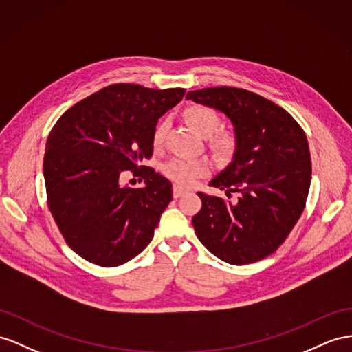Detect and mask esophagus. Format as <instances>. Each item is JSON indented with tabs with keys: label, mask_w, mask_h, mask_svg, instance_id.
Here are the masks:
<instances>
[{
	"label": "esophagus",
	"mask_w": 352,
	"mask_h": 352,
	"mask_svg": "<svg viewBox=\"0 0 352 352\" xmlns=\"http://www.w3.org/2000/svg\"><path fill=\"white\" fill-rule=\"evenodd\" d=\"M187 193V190L184 187H182V186H174V197L175 199H178V197H182V196H184Z\"/></svg>",
	"instance_id": "esophagus-1"
}]
</instances>
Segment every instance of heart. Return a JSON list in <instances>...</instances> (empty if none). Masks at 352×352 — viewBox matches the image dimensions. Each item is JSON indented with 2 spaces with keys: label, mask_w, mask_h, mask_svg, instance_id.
<instances>
[{
  "label": "heart",
  "mask_w": 352,
  "mask_h": 352,
  "mask_svg": "<svg viewBox=\"0 0 352 352\" xmlns=\"http://www.w3.org/2000/svg\"><path fill=\"white\" fill-rule=\"evenodd\" d=\"M184 119L188 126L202 137H210L220 126V116L214 108L202 104H195L187 107L184 110ZM168 120H162L156 124L153 131V147L162 148L165 142V137L168 132ZM211 147L219 156H230L232 151L235 150V137L229 132L217 133L211 140ZM210 173V164L204 159H184L178 157L170 160L165 166V174L168 178L173 179L179 186L190 187L196 183L197 178H201Z\"/></svg>",
  "instance_id": "obj_1"
}]
</instances>
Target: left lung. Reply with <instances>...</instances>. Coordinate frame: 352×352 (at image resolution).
I'll return each mask as SVG.
<instances>
[{"mask_svg":"<svg viewBox=\"0 0 352 352\" xmlns=\"http://www.w3.org/2000/svg\"><path fill=\"white\" fill-rule=\"evenodd\" d=\"M186 98L223 111L236 133L232 164L210 186L239 199L197 193L196 236L223 262H258L275 253L305 210L312 173L306 135L284 108L245 89L206 87Z\"/></svg>","mask_w":352,"mask_h":352,"instance_id":"8db88e82","label":"left lung"}]
</instances>
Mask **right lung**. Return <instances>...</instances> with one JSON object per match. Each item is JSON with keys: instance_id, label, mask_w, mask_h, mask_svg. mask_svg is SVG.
<instances>
[{"instance_id": "1", "label": "right lung", "mask_w": 352, "mask_h": 352, "mask_svg": "<svg viewBox=\"0 0 352 352\" xmlns=\"http://www.w3.org/2000/svg\"><path fill=\"white\" fill-rule=\"evenodd\" d=\"M186 90L116 83L59 117L47 138L43 173L47 205L68 247L90 263L120 266L155 235L173 184L142 165L153 156L159 117ZM128 172L146 186L121 184Z\"/></svg>"}]
</instances>
